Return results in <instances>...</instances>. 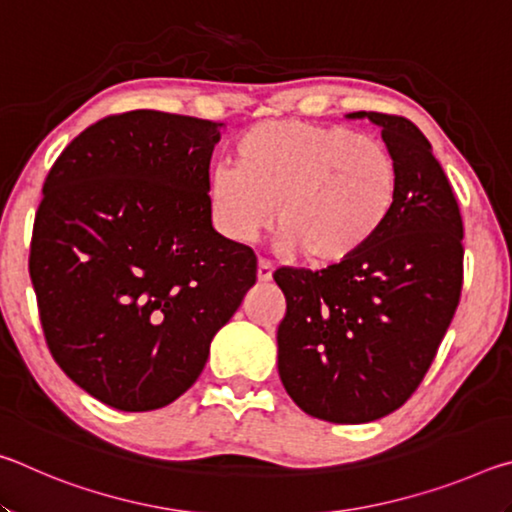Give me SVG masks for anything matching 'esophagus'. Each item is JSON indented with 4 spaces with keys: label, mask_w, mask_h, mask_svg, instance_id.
Wrapping results in <instances>:
<instances>
[{
    "label": "esophagus",
    "mask_w": 512,
    "mask_h": 512,
    "mask_svg": "<svg viewBox=\"0 0 512 512\" xmlns=\"http://www.w3.org/2000/svg\"><path fill=\"white\" fill-rule=\"evenodd\" d=\"M257 280L259 282H271L273 280V264L266 259H259L257 264Z\"/></svg>",
    "instance_id": "esophagus-1"
}]
</instances>
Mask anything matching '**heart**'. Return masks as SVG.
<instances>
[{"label": "heart", "instance_id": "b5f03b06", "mask_svg": "<svg viewBox=\"0 0 512 512\" xmlns=\"http://www.w3.org/2000/svg\"><path fill=\"white\" fill-rule=\"evenodd\" d=\"M397 192L400 171L381 142L343 126L271 119L239 135L232 167L212 176L210 205L225 237L253 241L277 214L284 246L332 266L379 235Z\"/></svg>", "mask_w": 512, "mask_h": 512}]
</instances>
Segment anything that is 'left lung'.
I'll return each instance as SVG.
<instances>
[{"instance_id": "left-lung-1", "label": "left lung", "mask_w": 512, "mask_h": 512, "mask_svg": "<svg viewBox=\"0 0 512 512\" xmlns=\"http://www.w3.org/2000/svg\"><path fill=\"white\" fill-rule=\"evenodd\" d=\"M381 126L400 192L379 235L320 271L280 266L287 298L277 370L291 400L318 420L361 424L418 391L463 289V219L452 183L418 126L352 112Z\"/></svg>"}]
</instances>
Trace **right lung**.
<instances>
[{"label":"right lung","mask_w":512,"mask_h":512,"mask_svg":"<svg viewBox=\"0 0 512 512\" xmlns=\"http://www.w3.org/2000/svg\"><path fill=\"white\" fill-rule=\"evenodd\" d=\"M219 121L131 110L65 146L42 185L29 275L51 357L119 411L178 400L257 280L212 228Z\"/></svg>","instance_id":"1"}]
</instances>
